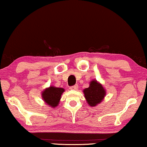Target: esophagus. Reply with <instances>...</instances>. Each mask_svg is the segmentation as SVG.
Masks as SVG:
<instances>
[{"label":"esophagus","instance_id":"obj_1","mask_svg":"<svg viewBox=\"0 0 147 147\" xmlns=\"http://www.w3.org/2000/svg\"><path fill=\"white\" fill-rule=\"evenodd\" d=\"M78 85H74V86H71L70 87V89L72 90H76V89H78Z\"/></svg>","mask_w":147,"mask_h":147}]
</instances>
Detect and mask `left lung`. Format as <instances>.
I'll list each match as a JSON object with an SVG mask.
<instances>
[{"mask_svg":"<svg viewBox=\"0 0 147 147\" xmlns=\"http://www.w3.org/2000/svg\"><path fill=\"white\" fill-rule=\"evenodd\" d=\"M85 98L90 107H95L102 102L106 95V90L102 85L96 80H92L90 82L89 87L83 91Z\"/></svg>","mask_w":147,"mask_h":147,"instance_id":"left-lung-1","label":"left lung"}]
</instances>
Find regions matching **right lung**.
Listing matches in <instances>:
<instances>
[{"label":"right lung","mask_w":147,"mask_h":147,"mask_svg":"<svg viewBox=\"0 0 147 147\" xmlns=\"http://www.w3.org/2000/svg\"><path fill=\"white\" fill-rule=\"evenodd\" d=\"M64 91L63 88L50 86L42 92V98L49 107L55 108L59 104L61 96Z\"/></svg>","instance_id":"1"}]
</instances>
